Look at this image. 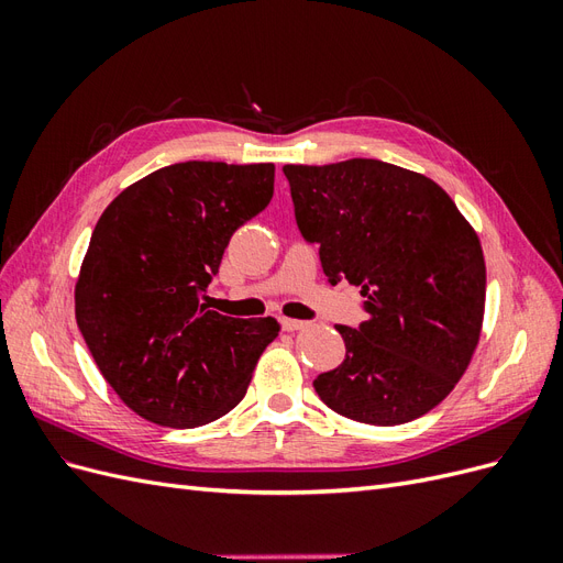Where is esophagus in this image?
I'll return each instance as SVG.
<instances>
[{
  "label": "esophagus",
  "instance_id": "34e87169",
  "mask_svg": "<svg viewBox=\"0 0 563 563\" xmlns=\"http://www.w3.org/2000/svg\"><path fill=\"white\" fill-rule=\"evenodd\" d=\"M279 323H282V327H284L286 331H300V329L308 327V321H300V319H288V317H282V319H279Z\"/></svg>",
  "mask_w": 563,
  "mask_h": 563
}]
</instances>
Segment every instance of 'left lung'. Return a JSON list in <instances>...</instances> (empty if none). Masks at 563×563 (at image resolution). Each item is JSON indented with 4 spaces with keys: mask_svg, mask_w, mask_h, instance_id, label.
Instances as JSON below:
<instances>
[{
    "mask_svg": "<svg viewBox=\"0 0 563 563\" xmlns=\"http://www.w3.org/2000/svg\"><path fill=\"white\" fill-rule=\"evenodd\" d=\"M296 223L323 275L362 288L366 321L335 327L345 360L314 380L356 422L391 428L449 397L479 343L486 265L479 236L441 187L378 159L286 164Z\"/></svg>",
    "mask_w": 563,
    "mask_h": 563,
    "instance_id": "1",
    "label": "left lung"
}]
</instances>
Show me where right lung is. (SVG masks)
<instances>
[{"mask_svg": "<svg viewBox=\"0 0 563 563\" xmlns=\"http://www.w3.org/2000/svg\"><path fill=\"white\" fill-rule=\"evenodd\" d=\"M275 192V164L180 162L129 185L98 218L75 286L77 327L131 411L164 428H199L246 395L272 317L209 310L234 230Z\"/></svg>", "mask_w": 563, "mask_h": 563, "instance_id": "1", "label": "right lung"}]
</instances>
